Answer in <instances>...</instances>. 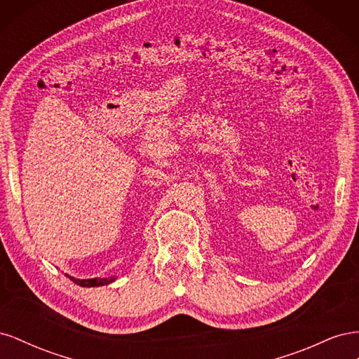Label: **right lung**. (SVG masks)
<instances>
[{
    "label": "right lung",
    "mask_w": 359,
    "mask_h": 359,
    "mask_svg": "<svg viewBox=\"0 0 359 359\" xmlns=\"http://www.w3.org/2000/svg\"><path fill=\"white\" fill-rule=\"evenodd\" d=\"M73 283L79 285L82 287H94V286H104V285H109L111 281L115 280V277H111V278H86V280H79V278H73V277H69Z\"/></svg>",
    "instance_id": "add662e5"
}]
</instances>
